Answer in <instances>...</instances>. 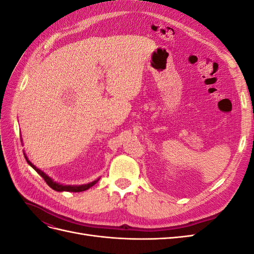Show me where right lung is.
Instances as JSON below:
<instances>
[{
	"label": "right lung",
	"instance_id": "1",
	"mask_svg": "<svg viewBox=\"0 0 254 254\" xmlns=\"http://www.w3.org/2000/svg\"><path fill=\"white\" fill-rule=\"evenodd\" d=\"M24 157H25V159H26V161H27V163H28L30 166H32V167L34 168V170L42 177V178L44 179V181L47 182L48 186H49L50 188H52L53 190H57V191H64V190H65V191H75V193H76V191H82V190H86L90 189L91 187H93L94 184L97 182V180H96V181H93V182H91V183L84 184V186H63V184H59V183L54 182L47 174H44L42 171L38 170V168H37L32 162H29L27 157H26L25 155H24Z\"/></svg>",
	"mask_w": 254,
	"mask_h": 254
}]
</instances>
